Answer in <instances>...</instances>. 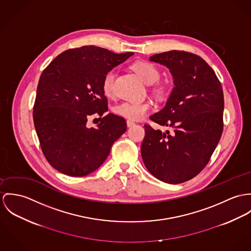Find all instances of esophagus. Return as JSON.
I'll return each mask as SVG.
<instances>
[{
  "instance_id": "34e87169",
  "label": "esophagus",
  "mask_w": 251,
  "mask_h": 251,
  "mask_svg": "<svg viewBox=\"0 0 251 251\" xmlns=\"http://www.w3.org/2000/svg\"><path fill=\"white\" fill-rule=\"evenodd\" d=\"M136 123L134 122V121H132V120H130V119H128L127 120V126L128 127H132V126H134Z\"/></svg>"
}]
</instances>
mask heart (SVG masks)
Wrapping results in <instances>:
<instances>
[{"mask_svg":"<svg viewBox=\"0 0 251 251\" xmlns=\"http://www.w3.org/2000/svg\"><path fill=\"white\" fill-rule=\"evenodd\" d=\"M133 69L139 77L149 84L152 93L159 99H164L169 94V84L166 82L160 81L161 72L159 68L149 61H138L133 64ZM116 77V70L110 69L103 77L102 90L105 96L112 97L114 93V81ZM152 108L150 102H131L124 101L116 104L113 107V112L116 115L129 118V119H140L144 117L147 112Z\"/></svg>","mask_w":251,"mask_h":251,"instance_id":"obj_1","label":"heart"}]
</instances>
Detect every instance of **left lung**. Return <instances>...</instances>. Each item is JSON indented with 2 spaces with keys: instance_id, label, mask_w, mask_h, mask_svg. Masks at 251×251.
I'll return each mask as SVG.
<instances>
[{
  "instance_id": "obj_1",
  "label": "left lung",
  "mask_w": 251,
  "mask_h": 251,
  "mask_svg": "<svg viewBox=\"0 0 251 251\" xmlns=\"http://www.w3.org/2000/svg\"><path fill=\"white\" fill-rule=\"evenodd\" d=\"M150 60L166 65L174 79L165 108L150 116L171 130L163 133L145 124L141 157L156 178L180 184L203 170L221 139L223 86L211 66L193 53L173 50L154 55Z\"/></svg>"
}]
</instances>
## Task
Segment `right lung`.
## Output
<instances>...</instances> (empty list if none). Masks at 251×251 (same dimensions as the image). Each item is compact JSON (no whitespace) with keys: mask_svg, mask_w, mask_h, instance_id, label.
<instances>
[{"mask_svg":"<svg viewBox=\"0 0 251 251\" xmlns=\"http://www.w3.org/2000/svg\"><path fill=\"white\" fill-rule=\"evenodd\" d=\"M132 55L83 46L62 52L43 70L32 116L41 150L57 171L72 177L93 172L127 130L123 117L104 115L108 99L102 80L106 72ZM95 113L101 122L96 128H87V118Z\"/></svg>","mask_w":251,"mask_h":251,"instance_id":"1","label":"right lung"}]
</instances>
